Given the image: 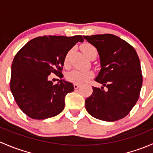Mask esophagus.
Instances as JSON below:
<instances>
[{
    "label": "esophagus",
    "mask_w": 153,
    "mask_h": 153,
    "mask_svg": "<svg viewBox=\"0 0 153 153\" xmlns=\"http://www.w3.org/2000/svg\"><path fill=\"white\" fill-rule=\"evenodd\" d=\"M74 86V88H75V89H77L78 87H80V86H81V84H73Z\"/></svg>",
    "instance_id": "34e87169"
}]
</instances>
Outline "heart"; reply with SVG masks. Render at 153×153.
Wrapping results in <instances>:
<instances>
[{
	"mask_svg": "<svg viewBox=\"0 0 153 153\" xmlns=\"http://www.w3.org/2000/svg\"><path fill=\"white\" fill-rule=\"evenodd\" d=\"M81 49L88 58H89L93 54L97 55L96 48L91 44L86 43V44H83L81 46ZM69 53H68L64 58V64H67L68 61H69ZM92 76H93L92 71L75 69H72L70 72H68L67 75V79L70 82L75 83V84H82V83H84L89 78H92Z\"/></svg>",
	"mask_w": 153,
	"mask_h": 153,
	"instance_id": "heart-1",
	"label": "heart"
}]
</instances>
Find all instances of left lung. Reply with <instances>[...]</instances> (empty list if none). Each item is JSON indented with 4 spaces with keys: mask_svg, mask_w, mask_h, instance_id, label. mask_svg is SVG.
I'll use <instances>...</instances> for the list:
<instances>
[{
    "mask_svg": "<svg viewBox=\"0 0 153 153\" xmlns=\"http://www.w3.org/2000/svg\"><path fill=\"white\" fill-rule=\"evenodd\" d=\"M84 38L98 49L101 69L95 81L103 85L101 89L92 87L85 101L86 111L102 121H118L129 113L139 98L143 76L138 54L130 44L112 34Z\"/></svg>",
    "mask_w": 153,
    "mask_h": 153,
    "instance_id": "1",
    "label": "left lung"
}]
</instances>
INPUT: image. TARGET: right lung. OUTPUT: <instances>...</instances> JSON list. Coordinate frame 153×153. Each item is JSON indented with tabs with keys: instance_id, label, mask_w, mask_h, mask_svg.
<instances>
[{
	"instance_id": "1",
	"label": "right lung",
	"mask_w": 153,
	"mask_h": 153,
	"mask_svg": "<svg viewBox=\"0 0 153 153\" xmlns=\"http://www.w3.org/2000/svg\"><path fill=\"white\" fill-rule=\"evenodd\" d=\"M81 35H44L26 44L15 55L12 64L10 89L20 109L33 119L42 120L61 113L65 96L73 92L72 83L49 81L51 73L62 78L64 58Z\"/></svg>"
}]
</instances>
